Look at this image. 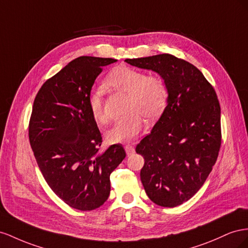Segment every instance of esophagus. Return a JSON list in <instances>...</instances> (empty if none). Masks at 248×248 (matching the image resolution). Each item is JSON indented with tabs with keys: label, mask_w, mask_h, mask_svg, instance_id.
Masks as SVG:
<instances>
[{
	"label": "esophagus",
	"mask_w": 248,
	"mask_h": 248,
	"mask_svg": "<svg viewBox=\"0 0 248 248\" xmlns=\"http://www.w3.org/2000/svg\"><path fill=\"white\" fill-rule=\"evenodd\" d=\"M124 150H125V153H126V155H133L134 153H135V148H134V146L131 145V144L124 145Z\"/></svg>",
	"instance_id": "obj_1"
}]
</instances>
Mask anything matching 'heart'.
<instances>
[{"label": "heart", "mask_w": 248, "mask_h": 248, "mask_svg": "<svg viewBox=\"0 0 248 248\" xmlns=\"http://www.w3.org/2000/svg\"><path fill=\"white\" fill-rule=\"evenodd\" d=\"M106 86L128 94L124 112L126 115L112 126L106 137L110 143H128L142 130L143 119L152 123L163 113L168 101V87L159 75H146L140 69L122 65L114 68L105 79ZM90 114L97 124L109 122L104 100L98 91L88 95Z\"/></svg>", "instance_id": "obj_1"}]
</instances>
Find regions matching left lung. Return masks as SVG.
<instances>
[{
	"label": "left lung",
	"instance_id": "1",
	"mask_svg": "<svg viewBox=\"0 0 248 248\" xmlns=\"http://www.w3.org/2000/svg\"><path fill=\"white\" fill-rule=\"evenodd\" d=\"M158 73L168 87L163 114L136 146L140 179L153 202L174 208L189 201L212 171L221 145L220 104L201 70L170 54L125 59Z\"/></svg>",
	"mask_w": 248,
	"mask_h": 248
}]
</instances>
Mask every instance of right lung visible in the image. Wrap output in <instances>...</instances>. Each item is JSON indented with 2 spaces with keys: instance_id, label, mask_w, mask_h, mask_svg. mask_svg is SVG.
<instances>
[{
  "instance_id": "obj_1",
  "label": "right lung",
  "mask_w": 248,
  "mask_h": 248,
  "mask_svg": "<svg viewBox=\"0 0 248 248\" xmlns=\"http://www.w3.org/2000/svg\"><path fill=\"white\" fill-rule=\"evenodd\" d=\"M112 58L82 56L47 79L37 93L29 140L38 167L54 193L80 211L100 208L110 194V174L125 152L113 144L101 154L102 135L88 108V95Z\"/></svg>"
}]
</instances>
